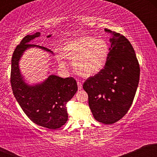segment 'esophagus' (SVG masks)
<instances>
[{
  "label": "esophagus",
  "mask_w": 157,
  "mask_h": 157,
  "mask_svg": "<svg viewBox=\"0 0 157 157\" xmlns=\"http://www.w3.org/2000/svg\"><path fill=\"white\" fill-rule=\"evenodd\" d=\"M77 86H78V89L79 90L82 89V82H77Z\"/></svg>",
  "instance_id": "obj_1"
}]
</instances>
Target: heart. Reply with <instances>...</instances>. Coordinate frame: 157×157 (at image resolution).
<instances>
[{"label":"heart","mask_w":157,"mask_h":157,"mask_svg":"<svg viewBox=\"0 0 157 157\" xmlns=\"http://www.w3.org/2000/svg\"><path fill=\"white\" fill-rule=\"evenodd\" d=\"M109 55L110 46L105 40L82 36L66 43L56 57L62 67L66 66L65 58L71 61L77 75L88 78L105 68Z\"/></svg>","instance_id":"b5f03b06"}]
</instances>
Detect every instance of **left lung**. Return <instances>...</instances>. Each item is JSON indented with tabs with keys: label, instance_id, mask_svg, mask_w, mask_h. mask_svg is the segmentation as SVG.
Masks as SVG:
<instances>
[{
	"label": "left lung",
	"instance_id": "1",
	"mask_svg": "<svg viewBox=\"0 0 157 157\" xmlns=\"http://www.w3.org/2000/svg\"><path fill=\"white\" fill-rule=\"evenodd\" d=\"M111 33L107 64L100 73L83 83L94 117L104 124H113L128 112L140 80V65L132 45L125 36Z\"/></svg>",
	"mask_w": 157,
	"mask_h": 157
}]
</instances>
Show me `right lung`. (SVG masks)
Masks as SVG:
<instances>
[{
    "label": "right lung",
    "instance_id": "obj_1",
    "mask_svg": "<svg viewBox=\"0 0 157 157\" xmlns=\"http://www.w3.org/2000/svg\"><path fill=\"white\" fill-rule=\"evenodd\" d=\"M40 36V32L23 37L16 47L12 57L11 86L16 100L26 116L42 127L57 129L68 120L66 103L77 91V82L73 77L62 78L52 75L41 83L29 85L25 82L19 68V61L23 52L37 47L53 54L50 49L30 44V41ZM51 37V35L47 37Z\"/></svg>",
    "mask_w": 157,
    "mask_h": 157
}]
</instances>
